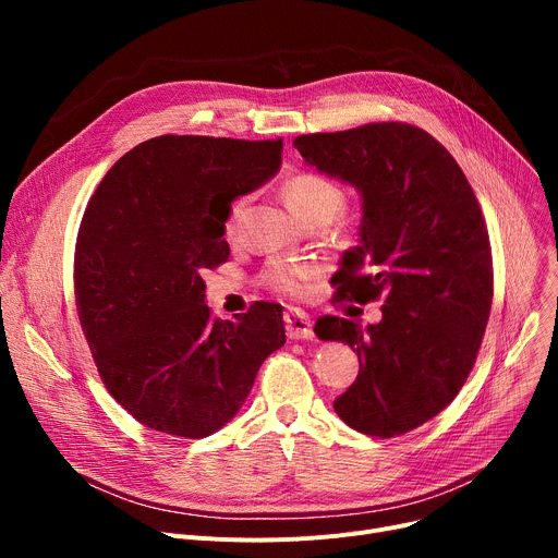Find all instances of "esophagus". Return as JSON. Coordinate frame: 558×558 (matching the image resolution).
<instances>
[{"label":"esophagus","mask_w":558,"mask_h":558,"mask_svg":"<svg viewBox=\"0 0 558 558\" xmlns=\"http://www.w3.org/2000/svg\"><path fill=\"white\" fill-rule=\"evenodd\" d=\"M284 330L289 339H312V318L301 310H287L284 312Z\"/></svg>","instance_id":"1"}]
</instances>
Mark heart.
Instances as JSON below:
<instances>
[{
    "label": "heart",
    "mask_w": 558,
    "mask_h": 558,
    "mask_svg": "<svg viewBox=\"0 0 558 558\" xmlns=\"http://www.w3.org/2000/svg\"><path fill=\"white\" fill-rule=\"evenodd\" d=\"M282 196L287 205L299 219L305 223H330L335 221L345 208V192L339 183L324 173L316 171H299L291 173L282 183ZM244 208V198L232 201L228 217H226V232L230 234L238 223V217ZM318 271L312 264H296V262H271L262 274L264 284L278 291L284 296H305L310 284L316 280Z\"/></svg>",
    "instance_id": "heart-1"
}]
</instances>
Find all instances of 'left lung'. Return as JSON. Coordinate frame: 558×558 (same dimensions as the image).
Instances as JSON below:
<instances>
[{"label":"left lung","instance_id":"1","mask_svg":"<svg viewBox=\"0 0 558 558\" xmlns=\"http://www.w3.org/2000/svg\"><path fill=\"white\" fill-rule=\"evenodd\" d=\"M294 146L362 196L360 246L343 253L335 301H385L368 328L316 320L318 339L360 357L335 412L368 436L412 432L461 391L488 324L493 259L477 196L446 146L412 124L312 133Z\"/></svg>","mask_w":558,"mask_h":558}]
</instances>
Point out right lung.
Wrapping results in <instances>:
<instances>
[{"mask_svg": "<svg viewBox=\"0 0 558 558\" xmlns=\"http://www.w3.org/2000/svg\"><path fill=\"white\" fill-rule=\"evenodd\" d=\"M282 140L160 135L117 160L87 203L76 312L108 393L142 425L203 438L240 412L284 345L282 307L221 320L203 274L228 259L230 203L280 169Z\"/></svg>", "mask_w": 558, "mask_h": 558, "instance_id": "right-lung-1", "label": "right lung"}]
</instances>
